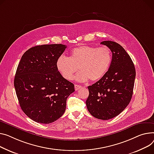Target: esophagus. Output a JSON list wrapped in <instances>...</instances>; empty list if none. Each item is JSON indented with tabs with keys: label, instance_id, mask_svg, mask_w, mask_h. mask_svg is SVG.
Instances as JSON below:
<instances>
[{
	"label": "esophagus",
	"instance_id": "1",
	"mask_svg": "<svg viewBox=\"0 0 154 154\" xmlns=\"http://www.w3.org/2000/svg\"><path fill=\"white\" fill-rule=\"evenodd\" d=\"M74 87H75V90H79L80 88H82V86H80L79 85H75Z\"/></svg>",
	"mask_w": 154,
	"mask_h": 154
}]
</instances>
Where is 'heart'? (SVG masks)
Returning <instances> with one entry per match:
<instances>
[{
    "label": "heart",
    "mask_w": 154,
    "mask_h": 154,
    "mask_svg": "<svg viewBox=\"0 0 154 154\" xmlns=\"http://www.w3.org/2000/svg\"><path fill=\"white\" fill-rule=\"evenodd\" d=\"M112 54L106 46L96 48L80 46L74 48L70 57L60 56L56 60V67L65 79L71 80L77 70L81 71L76 76L79 82L97 81L103 77L111 63Z\"/></svg>",
    "instance_id": "heart-1"
}]
</instances>
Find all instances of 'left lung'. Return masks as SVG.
Listing matches in <instances>:
<instances>
[{"label":"left lung","instance_id":"obj_1","mask_svg":"<svg viewBox=\"0 0 154 154\" xmlns=\"http://www.w3.org/2000/svg\"><path fill=\"white\" fill-rule=\"evenodd\" d=\"M112 52L108 70L96 83L88 87V111L94 117L108 120L119 115L131 100L136 77L135 67L129 55L118 43L101 42Z\"/></svg>","mask_w":154,"mask_h":154}]
</instances>
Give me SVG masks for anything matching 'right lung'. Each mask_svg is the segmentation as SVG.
I'll return each mask as SVG.
<instances>
[{
  "label": "right lung",
  "mask_w": 154,
  "mask_h": 154,
  "mask_svg": "<svg viewBox=\"0 0 154 154\" xmlns=\"http://www.w3.org/2000/svg\"><path fill=\"white\" fill-rule=\"evenodd\" d=\"M67 46L44 45L31 48L20 60L14 79L20 106L32 120L51 123L64 113L67 97L74 85L56 67V60Z\"/></svg>",
  "instance_id": "right-lung-1"
}]
</instances>
